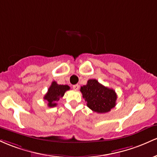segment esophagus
<instances>
[{"instance_id":"1","label":"esophagus","mask_w":157,"mask_h":157,"mask_svg":"<svg viewBox=\"0 0 157 157\" xmlns=\"http://www.w3.org/2000/svg\"><path fill=\"white\" fill-rule=\"evenodd\" d=\"M73 88L75 90H78L79 88V85L78 84H75V85L73 86Z\"/></svg>"}]
</instances>
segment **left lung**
Returning <instances> with one entry per match:
<instances>
[{"label": "left lung", "mask_w": 157, "mask_h": 157, "mask_svg": "<svg viewBox=\"0 0 157 157\" xmlns=\"http://www.w3.org/2000/svg\"><path fill=\"white\" fill-rule=\"evenodd\" d=\"M80 91L87 101V105L93 111L105 113L116 106L117 96L115 90L105 87L96 79H90Z\"/></svg>", "instance_id": "obj_1"}]
</instances>
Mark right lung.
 <instances>
[{"label":"right lung","mask_w":157,"mask_h":157,"mask_svg":"<svg viewBox=\"0 0 157 157\" xmlns=\"http://www.w3.org/2000/svg\"><path fill=\"white\" fill-rule=\"evenodd\" d=\"M70 87L68 85H61L58 84L57 82H52L48 91L46 93L44 99L47 102L48 107H52L57 105V102L61 97H63L65 92L69 90Z\"/></svg>","instance_id":"add662e5"}]
</instances>
